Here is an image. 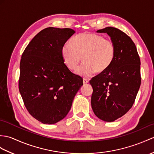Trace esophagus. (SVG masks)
I'll return each mask as SVG.
<instances>
[{"instance_id":"1","label":"esophagus","mask_w":154,"mask_h":154,"mask_svg":"<svg viewBox=\"0 0 154 154\" xmlns=\"http://www.w3.org/2000/svg\"><path fill=\"white\" fill-rule=\"evenodd\" d=\"M88 82H89V80L87 79H83V83L84 84L88 83Z\"/></svg>"}]
</instances>
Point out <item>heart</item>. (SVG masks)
Wrapping results in <instances>:
<instances>
[{
	"label": "heart",
	"mask_w": 154,
	"mask_h": 154,
	"mask_svg": "<svg viewBox=\"0 0 154 154\" xmlns=\"http://www.w3.org/2000/svg\"><path fill=\"white\" fill-rule=\"evenodd\" d=\"M62 55L70 70L77 69L83 59L85 62L77 70L79 75L87 77L94 73H102L108 69L116 56L114 42L103 35L83 33L77 35L72 44L67 42L62 48Z\"/></svg>",
	"instance_id": "heart-1"
}]
</instances>
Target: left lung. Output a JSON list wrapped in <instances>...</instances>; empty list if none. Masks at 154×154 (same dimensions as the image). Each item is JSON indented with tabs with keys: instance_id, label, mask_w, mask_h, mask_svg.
Masks as SVG:
<instances>
[{
	"instance_id": "left-lung-1",
	"label": "left lung",
	"mask_w": 154,
	"mask_h": 154,
	"mask_svg": "<svg viewBox=\"0 0 154 154\" xmlns=\"http://www.w3.org/2000/svg\"><path fill=\"white\" fill-rule=\"evenodd\" d=\"M106 33L116 46L113 62L105 72L92 78L91 106L99 119L112 122L124 116L135 101L140 87V60L132 39L119 29L107 27Z\"/></svg>"
}]
</instances>
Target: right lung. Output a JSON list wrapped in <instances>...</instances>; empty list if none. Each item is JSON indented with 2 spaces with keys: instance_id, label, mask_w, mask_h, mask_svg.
Listing matches in <instances>:
<instances>
[{
  "instance_id": "obj_1",
  "label": "right lung",
  "mask_w": 154,
  "mask_h": 154,
  "mask_svg": "<svg viewBox=\"0 0 154 154\" xmlns=\"http://www.w3.org/2000/svg\"><path fill=\"white\" fill-rule=\"evenodd\" d=\"M75 33L69 28H45L21 56L19 91L29 113L44 124L63 119L83 85V79L68 69L62 55L63 45Z\"/></svg>"
}]
</instances>
